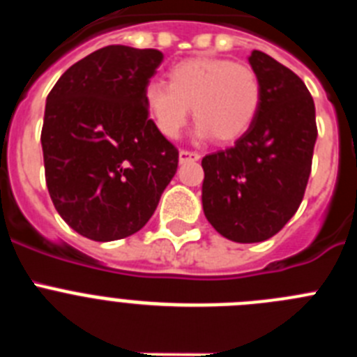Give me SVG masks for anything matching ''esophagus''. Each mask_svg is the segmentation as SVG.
Listing matches in <instances>:
<instances>
[{
  "label": "esophagus",
  "mask_w": 357,
  "mask_h": 357,
  "mask_svg": "<svg viewBox=\"0 0 357 357\" xmlns=\"http://www.w3.org/2000/svg\"><path fill=\"white\" fill-rule=\"evenodd\" d=\"M200 159V153L198 151H189V150H181L178 151V160L182 164L184 162H195V160Z\"/></svg>",
  "instance_id": "esophagus-1"
}]
</instances>
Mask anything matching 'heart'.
I'll list each match as a JSON object with an SVG mask.
<instances>
[{"label":"heart","instance_id":"1","mask_svg":"<svg viewBox=\"0 0 357 357\" xmlns=\"http://www.w3.org/2000/svg\"><path fill=\"white\" fill-rule=\"evenodd\" d=\"M169 84L150 82L143 100L162 135L173 139L185 127L191 107L200 137L227 143L241 137L261 107L259 75L248 64L225 59H189L173 66Z\"/></svg>","mask_w":357,"mask_h":357}]
</instances>
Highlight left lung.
<instances>
[{
    "mask_svg": "<svg viewBox=\"0 0 357 357\" xmlns=\"http://www.w3.org/2000/svg\"><path fill=\"white\" fill-rule=\"evenodd\" d=\"M248 62L263 91L257 118L234 146L202 159L204 213L236 243L270 239L291 220L304 198L318 135L304 82L257 50Z\"/></svg>",
    "mask_w": 357,
    "mask_h": 357,
    "instance_id": "obj_1",
    "label": "left lung"
}]
</instances>
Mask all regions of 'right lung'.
<instances>
[{"label": "right lung", "instance_id": "obj_1", "mask_svg": "<svg viewBox=\"0 0 357 357\" xmlns=\"http://www.w3.org/2000/svg\"><path fill=\"white\" fill-rule=\"evenodd\" d=\"M159 50L105 46L73 64L46 98V185L84 238L114 241L143 229L178 166V150L148 118L143 93Z\"/></svg>", "mask_w": 357, "mask_h": 357}]
</instances>
